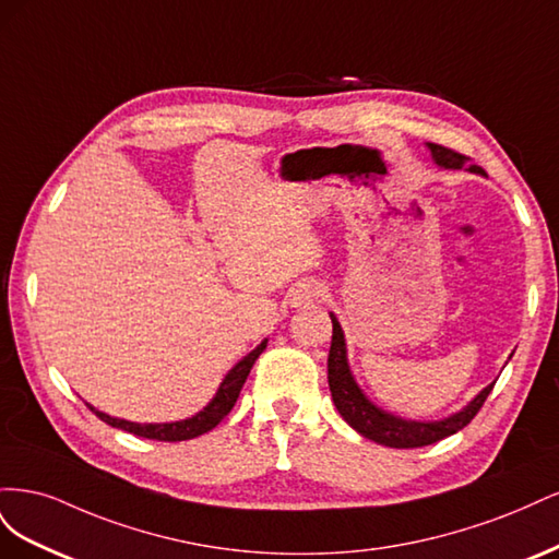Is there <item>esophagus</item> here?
Returning <instances> with one entry per match:
<instances>
[{"label":"esophagus","mask_w":559,"mask_h":559,"mask_svg":"<svg viewBox=\"0 0 559 559\" xmlns=\"http://www.w3.org/2000/svg\"><path fill=\"white\" fill-rule=\"evenodd\" d=\"M319 298H321V284L317 280L298 282L289 294L292 308H310V306H314Z\"/></svg>","instance_id":"obj_1"}]
</instances>
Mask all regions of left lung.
Returning <instances> with one entry per match:
<instances>
[{
    "label": "left lung",
    "instance_id": "left-lung-1",
    "mask_svg": "<svg viewBox=\"0 0 559 559\" xmlns=\"http://www.w3.org/2000/svg\"><path fill=\"white\" fill-rule=\"evenodd\" d=\"M436 165L445 167V170H462V167L471 160L464 154H456V151L441 146V144H427ZM471 173L485 175L480 165H468ZM333 321V337H331V349H329V389L337 413L343 415L347 425L359 431L364 438H370L380 445L386 448H421L443 441L445 436H452L460 429H464L468 421L478 415L483 408L485 399L492 392V384H487L483 392L473 399L466 408L454 413L445 419L438 421H415V419H403L392 413H386L370 401L354 380L349 364H347V349H345V333L337 324L335 314H331Z\"/></svg>",
    "mask_w": 559,
    "mask_h": 559
}]
</instances>
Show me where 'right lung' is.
I'll return each mask as SVG.
<instances>
[{
  "label": "right lung",
  "instance_id": "add662e5",
  "mask_svg": "<svg viewBox=\"0 0 559 559\" xmlns=\"http://www.w3.org/2000/svg\"><path fill=\"white\" fill-rule=\"evenodd\" d=\"M267 341H263L257 349H251L247 357L242 361L235 364L228 376L224 378V382L218 384L216 389V396L202 408L200 413H195L193 417L189 419H181V421H165V425H138V421H128V419H118V417H111L107 413H99L95 411L93 405H88V408L103 419L107 421L109 427H116V429H123L128 433H134V436H142V438H151V441H189V438H195V436H202L207 433L210 429H214L218 421H222L230 411L235 401H238L240 396V389L249 376V370L253 366V361L259 359V354L265 349Z\"/></svg>",
  "mask_w": 559,
  "mask_h": 559
}]
</instances>
